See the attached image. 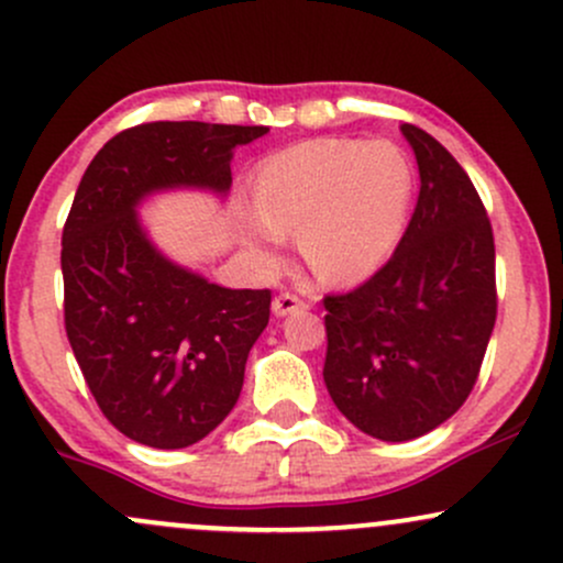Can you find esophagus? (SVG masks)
Wrapping results in <instances>:
<instances>
[{"instance_id": "esophagus-1", "label": "esophagus", "mask_w": 563, "mask_h": 563, "mask_svg": "<svg viewBox=\"0 0 563 563\" xmlns=\"http://www.w3.org/2000/svg\"><path fill=\"white\" fill-rule=\"evenodd\" d=\"M301 310H307V305L294 294H280L275 296V301H272V312H275L277 318H286V314L301 312Z\"/></svg>"}]
</instances>
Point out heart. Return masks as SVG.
Wrapping results in <instances>:
<instances>
[{"mask_svg":"<svg viewBox=\"0 0 563 563\" xmlns=\"http://www.w3.org/2000/svg\"><path fill=\"white\" fill-rule=\"evenodd\" d=\"M409 195V163L390 141H307L264 159L253 181L256 216L240 213V230L264 262L280 240L299 238L320 280L355 283L390 256Z\"/></svg>","mask_w":563,"mask_h":563,"instance_id":"obj_1","label":"heart"}]
</instances>
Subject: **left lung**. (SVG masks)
<instances>
[{
  "instance_id": "8db88e82",
  "label": "left lung",
  "mask_w": 563,
  "mask_h": 563,
  "mask_svg": "<svg viewBox=\"0 0 563 563\" xmlns=\"http://www.w3.org/2000/svg\"><path fill=\"white\" fill-rule=\"evenodd\" d=\"M400 133L419 165L409 227L374 277L323 299L331 400L390 443L435 430L465 404L497 320L494 234L471 176L422 128Z\"/></svg>"
}]
</instances>
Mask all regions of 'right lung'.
Wrapping results in <instances>:
<instances>
[{
    "label": "right lung",
    "instance_id": "right-lung-1",
    "mask_svg": "<svg viewBox=\"0 0 563 563\" xmlns=\"http://www.w3.org/2000/svg\"><path fill=\"white\" fill-rule=\"evenodd\" d=\"M267 131L146 122L109 139L79 181L60 240L66 336L98 409L135 443L184 449L224 422L272 301L170 262L139 206L168 189L224 197L234 146Z\"/></svg>",
    "mask_w": 563,
    "mask_h": 563
}]
</instances>
